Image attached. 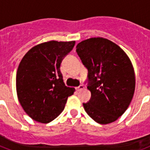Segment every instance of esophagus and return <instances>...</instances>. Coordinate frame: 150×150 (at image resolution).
Here are the masks:
<instances>
[{
    "mask_svg": "<svg viewBox=\"0 0 150 150\" xmlns=\"http://www.w3.org/2000/svg\"><path fill=\"white\" fill-rule=\"evenodd\" d=\"M84 88H85V86H84L83 85H79V87H77V88H76V90H77L78 91H80L83 90Z\"/></svg>",
    "mask_w": 150,
    "mask_h": 150,
    "instance_id": "esophagus-1",
    "label": "esophagus"
}]
</instances>
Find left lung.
Wrapping results in <instances>:
<instances>
[{
	"label": "left lung",
	"instance_id": "obj_1",
	"mask_svg": "<svg viewBox=\"0 0 150 150\" xmlns=\"http://www.w3.org/2000/svg\"><path fill=\"white\" fill-rule=\"evenodd\" d=\"M76 52L88 69L91 99L83 103L94 121H115L129 107L135 90V75L129 57L117 44L107 39L90 38L79 42Z\"/></svg>",
	"mask_w": 150,
	"mask_h": 150
}]
</instances>
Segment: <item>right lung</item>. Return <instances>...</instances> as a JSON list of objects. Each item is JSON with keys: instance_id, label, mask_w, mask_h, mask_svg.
Listing matches in <instances>:
<instances>
[{"instance_id": "right-lung-1", "label": "right lung", "mask_w": 150, "mask_h": 150, "mask_svg": "<svg viewBox=\"0 0 150 150\" xmlns=\"http://www.w3.org/2000/svg\"><path fill=\"white\" fill-rule=\"evenodd\" d=\"M75 43L43 42L29 50L21 60L16 78L17 97L33 120L42 124L53 120L74 94L75 89L65 85L60 65Z\"/></svg>"}]
</instances>
